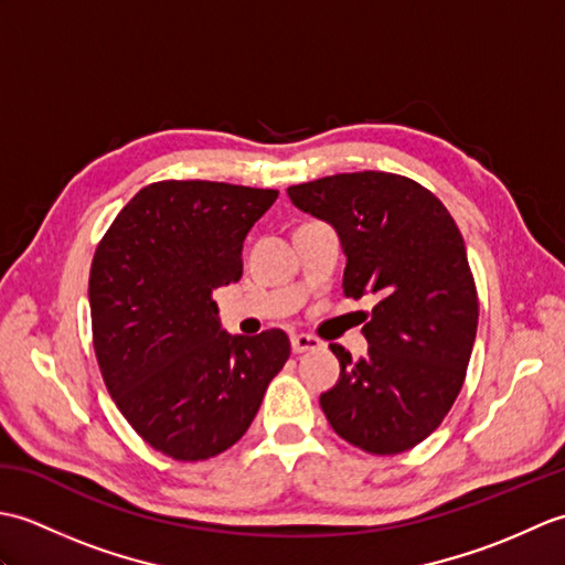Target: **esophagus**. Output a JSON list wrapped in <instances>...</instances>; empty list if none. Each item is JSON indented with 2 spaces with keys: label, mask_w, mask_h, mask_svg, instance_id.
Here are the masks:
<instances>
[{
  "label": "esophagus",
  "mask_w": 565,
  "mask_h": 565,
  "mask_svg": "<svg viewBox=\"0 0 565 565\" xmlns=\"http://www.w3.org/2000/svg\"><path fill=\"white\" fill-rule=\"evenodd\" d=\"M322 342L318 338H313V334H306V332H296L291 334V350L296 354H303V352H310V350H318Z\"/></svg>",
  "instance_id": "esophagus-1"
}]
</instances>
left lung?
Here are the masks:
<instances>
[{
	"mask_svg": "<svg viewBox=\"0 0 565 565\" xmlns=\"http://www.w3.org/2000/svg\"><path fill=\"white\" fill-rule=\"evenodd\" d=\"M298 209L338 231L347 298L371 296L369 356L342 344L338 386L322 413L356 449L393 456L417 447L459 395L478 328V291L451 213L423 184L391 172H352L289 186Z\"/></svg>",
	"mask_w": 565,
	"mask_h": 565,
	"instance_id": "left-lung-1",
	"label": "left lung"
}]
</instances>
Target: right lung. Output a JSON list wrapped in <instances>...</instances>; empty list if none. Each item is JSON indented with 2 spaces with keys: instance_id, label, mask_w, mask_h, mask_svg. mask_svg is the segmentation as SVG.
<instances>
[{
  "instance_id": "right-lung-1",
  "label": "right lung",
  "mask_w": 565,
  "mask_h": 565,
  "mask_svg": "<svg viewBox=\"0 0 565 565\" xmlns=\"http://www.w3.org/2000/svg\"><path fill=\"white\" fill-rule=\"evenodd\" d=\"M276 189L206 179L142 186L99 239L92 340L118 411L152 449L206 461L245 435L291 342L221 332L213 289L243 276V239Z\"/></svg>"
}]
</instances>
